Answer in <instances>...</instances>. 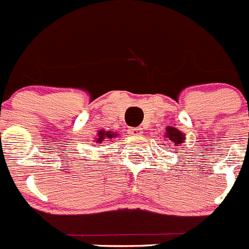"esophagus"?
I'll return each mask as SVG.
<instances>
[{
  "mask_svg": "<svg viewBox=\"0 0 249 249\" xmlns=\"http://www.w3.org/2000/svg\"><path fill=\"white\" fill-rule=\"evenodd\" d=\"M128 133L131 137H141L143 134V130L142 128H129Z\"/></svg>",
  "mask_w": 249,
  "mask_h": 249,
  "instance_id": "34e87169",
  "label": "esophagus"
}]
</instances>
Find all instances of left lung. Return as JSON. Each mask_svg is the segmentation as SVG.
Wrapping results in <instances>:
<instances>
[{
	"label": "left lung",
	"instance_id": "1",
	"mask_svg": "<svg viewBox=\"0 0 249 249\" xmlns=\"http://www.w3.org/2000/svg\"><path fill=\"white\" fill-rule=\"evenodd\" d=\"M163 141H166L169 144H171V151H177V147L183 144L185 141V134L178 128L167 126L165 134H163Z\"/></svg>",
	"mask_w": 249,
	"mask_h": 249
}]
</instances>
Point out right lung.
I'll use <instances>...</instances> for the list:
<instances>
[{"mask_svg": "<svg viewBox=\"0 0 249 249\" xmlns=\"http://www.w3.org/2000/svg\"><path fill=\"white\" fill-rule=\"evenodd\" d=\"M118 137V133H115V131H111V130H98L97 131V137L94 138V142L96 144L94 145H101L102 143L105 142H108V139L111 138H116Z\"/></svg>", "mask_w": 249, "mask_h": 249, "instance_id": "add662e5", "label": "right lung"}]
</instances>
